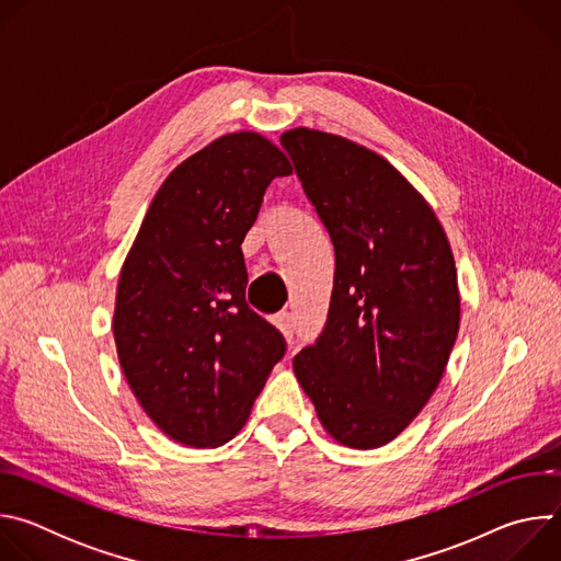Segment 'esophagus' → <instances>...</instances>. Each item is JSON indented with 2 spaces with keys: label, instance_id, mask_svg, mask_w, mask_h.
<instances>
[{
  "label": "esophagus",
  "instance_id": "34e87169",
  "mask_svg": "<svg viewBox=\"0 0 561 561\" xmlns=\"http://www.w3.org/2000/svg\"><path fill=\"white\" fill-rule=\"evenodd\" d=\"M275 324H277V329L284 333V337L290 342L293 335H295V319H293V314H290L288 310L277 312V314H275Z\"/></svg>",
  "mask_w": 561,
  "mask_h": 561
}]
</instances>
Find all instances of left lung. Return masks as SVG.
<instances>
[{
	"label": "left lung",
	"instance_id": "1",
	"mask_svg": "<svg viewBox=\"0 0 561 561\" xmlns=\"http://www.w3.org/2000/svg\"><path fill=\"white\" fill-rule=\"evenodd\" d=\"M279 141L335 247L327 324L293 368L329 435L377 448L420 415L455 346L448 239L424 197L377 152L310 128Z\"/></svg>",
	"mask_w": 561,
	"mask_h": 561
}]
</instances>
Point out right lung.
I'll use <instances>...</instances> for the list:
<instances>
[{"instance_id":"add662e5","label":"right lung","mask_w":561,"mask_h":561,"mask_svg":"<svg viewBox=\"0 0 561 561\" xmlns=\"http://www.w3.org/2000/svg\"><path fill=\"white\" fill-rule=\"evenodd\" d=\"M284 152L257 133L215 139L157 191L124 262L113 335L126 381L171 439L208 448L247 424L286 353L247 304L242 242Z\"/></svg>"}]
</instances>
